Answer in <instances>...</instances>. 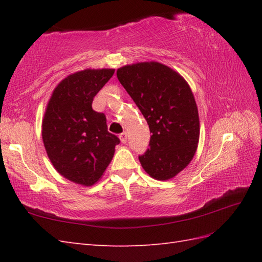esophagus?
I'll return each mask as SVG.
<instances>
[{"label": "esophagus", "mask_w": 262, "mask_h": 262, "mask_svg": "<svg viewBox=\"0 0 262 262\" xmlns=\"http://www.w3.org/2000/svg\"><path fill=\"white\" fill-rule=\"evenodd\" d=\"M119 138H120V141H121V143H126L127 142V134L126 133L124 132V133H121V134L119 135Z\"/></svg>", "instance_id": "1"}]
</instances>
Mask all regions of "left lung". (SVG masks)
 Returning <instances> with one entry per match:
<instances>
[{"instance_id": "obj_1", "label": "left lung", "mask_w": 262, "mask_h": 262, "mask_svg": "<svg viewBox=\"0 0 262 262\" xmlns=\"http://www.w3.org/2000/svg\"><path fill=\"white\" fill-rule=\"evenodd\" d=\"M121 85L141 110L152 133L140 162L157 180H168L192 160L199 141L196 101L185 79L157 62L127 65L117 71Z\"/></svg>"}]
</instances>
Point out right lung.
Listing matches in <instances>:
<instances>
[{"mask_svg": "<svg viewBox=\"0 0 262 262\" xmlns=\"http://www.w3.org/2000/svg\"><path fill=\"white\" fill-rule=\"evenodd\" d=\"M115 70H84L69 75L55 89L42 120V141L59 174L92 186L113 160L120 140L108 132L107 118L92 101Z\"/></svg>", "mask_w": 262, "mask_h": 262, "instance_id": "1", "label": "right lung"}]
</instances>
